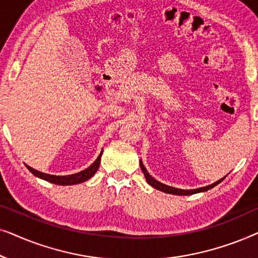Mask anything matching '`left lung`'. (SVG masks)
I'll list each match as a JSON object with an SVG mask.
<instances>
[{
    "instance_id": "left-lung-1",
    "label": "left lung",
    "mask_w": 258,
    "mask_h": 258,
    "mask_svg": "<svg viewBox=\"0 0 258 258\" xmlns=\"http://www.w3.org/2000/svg\"><path fill=\"white\" fill-rule=\"evenodd\" d=\"M140 167H141V170L143 171L144 174V177H146L148 184H150L153 188L160 190V191H163V192H167V194H171V195H179V196H188V195H194V194H197V192H203V191H207V190H209L211 188H214L215 185L220 184V183L223 181V179L227 177V175L224 176L223 178L218 179L213 184L210 185H207V186H203V188H197V189H178V188H174V186H170V185H167V184H163V183L158 182L157 179H155L153 176H151L148 170L144 167L143 162L140 160Z\"/></svg>"
}]
</instances>
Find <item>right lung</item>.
<instances>
[{
	"mask_svg": "<svg viewBox=\"0 0 258 258\" xmlns=\"http://www.w3.org/2000/svg\"><path fill=\"white\" fill-rule=\"evenodd\" d=\"M103 151H101V154L98 155V157L95 160V162L90 167H88L84 170L76 172V174L73 175H67V176H56V175H50V174H45V172H41L38 170H35L34 168L27 165L28 170H29L31 174L36 176L38 178L44 179V181H48L50 183H54V184H58V185H74V184H79V183L86 182L88 179L93 177L95 175V172L98 170V167H100L101 163V156Z\"/></svg>",
	"mask_w": 258,
	"mask_h": 258,
	"instance_id": "1",
	"label": "right lung"
}]
</instances>
